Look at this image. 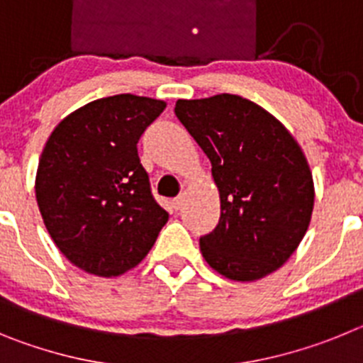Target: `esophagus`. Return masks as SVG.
<instances>
[{"mask_svg": "<svg viewBox=\"0 0 363 363\" xmlns=\"http://www.w3.org/2000/svg\"><path fill=\"white\" fill-rule=\"evenodd\" d=\"M182 203H184V196H178L172 200V207H174V209H179V207H182Z\"/></svg>", "mask_w": 363, "mask_h": 363, "instance_id": "esophagus-1", "label": "esophagus"}]
</instances>
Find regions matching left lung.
I'll return each instance as SVG.
<instances>
[{
    "mask_svg": "<svg viewBox=\"0 0 363 363\" xmlns=\"http://www.w3.org/2000/svg\"><path fill=\"white\" fill-rule=\"evenodd\" d=\"M176 116L213 165L220 221L200 238L221 277L255 281L291 258L309 227L314 184L306 154L265 108L236 94L178 99Z\"/></svg>",
    "mask_w": 363,
    "mask_h": 363,
    "instance_id": "8db88e82",
    "label": "left lung"
}]
</instances>
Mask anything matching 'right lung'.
<instances>
[{
  "mask_svg": "<svg viewBox=\"0 0 363 363\" xmlns=\"http://www.w3.org/2000/svg\"><path fill=\"white\" fill-rule=\"evenodd\" d=\"M165 107L134 94L96 99L63 118L45 143L36 172L41 218L62 255L89 274L136 267L169 220L136 147Z\"/></svg>",
  "mask_w": 363,
  "mask_h": 363,
  "instance_id": "1",
  "label": "right lung"
}]
</instances>
